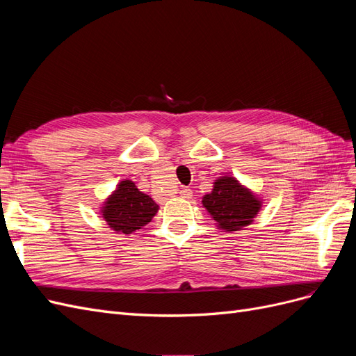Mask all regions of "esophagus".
<instances>
[{"instance_id": "obj_1", "label": "esophagus", "mask_w": 356, "mask_h": 356, "mask_svg": "<svg viewBox=\"0 0 356 356\" xmlns=\"http://www.w3.org/2000/svg\"><path fill=\"white\" fill-rule=\"evenodd\" d=\"M179 195H181V197H184V199H191L193 191H191L190 188H182V190L179 191Z\"/></svg>"}]
</instances>
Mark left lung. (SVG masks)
Listing matches in <instances>:
<instances>
[{"instance_id": "left-lung-1", "label": "left lung", "mask_w": 356, "mask_h": 356, "mask_svg": "<svg viewBox=\"0 0 356 356\" xmlns=\"http://www.w3.org/2000/svg\"><path fill=\"white\" fill-rule=\"evenodd\" d=\"M203 208L215 221L217 229L233 233L251 225L261 211V196L239 182L232 175L218 177L213 181L212 191L202 197Z\"/></svg>"}]
</instances>
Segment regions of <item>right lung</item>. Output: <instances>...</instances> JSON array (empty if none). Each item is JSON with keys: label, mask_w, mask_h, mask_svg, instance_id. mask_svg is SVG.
I'll list each match as a JSON object with an SVG mask.
<instances>
[{"label": "right lung", "mask_w": 356, "mask_h": 356, "mask_svg": "<svg viewBox=\"0 0 356 356\" xmlns=\"http://www.w3.org/2000/svg\"><path fill=\"white\" fill-rule=\"evenodd\" d=\"M159 212V204L145 193L139 191L135 182L122 179L115 190L102 202L99 213L114 233L132 234L144 227Z\"/></svg>", "instance_id": "obj_1"}]
</instances>
